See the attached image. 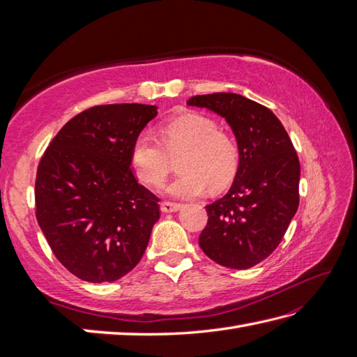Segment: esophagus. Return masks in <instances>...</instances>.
Listing matches in <instances>:
<instances>
[{"instance_id": "1", "label": "esophagus", "mask_w": 357, "mask_h": 357, "mask_svg": "<svg viewBox=\"0 0 357 357\" xmlns=\"http://www.w3.org/2000/svg\"><path fill=\"white\" fill-rule=\"evenodd\" d=\"M179 208H181V204L178 202H170V201L161 202V211H164V213H172V211H178Z\"/></svg>"}]
</instances>
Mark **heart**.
<instances>
[{
	"instance_id": "heart-1",
	"label": "heart",
	"mask_w": 357,
	"mask_h": 357,
	"mask_svg": "<svg viewBox=\"0 0 357 357\" xmlns=\"http://www.w3.org/2000/svg\"><path fill=\"white\" fill-rule=\"evenodd\" d=\"M179 158L181 172L165 185L174 198H193L207 190H221L236 174L239 149L218 124L199 113L178 115L159 127V139L150 133L136 136L130 164L136 176L147 185H159Z\"/></svg>"
}]
</instances>
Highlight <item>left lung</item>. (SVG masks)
I'll return each instance as SVG.
<instances>
[{
  "instance_id": "obj_1",
  "label": "left lung",
  "mask_w": 357,
  "mask_h": 357,
  "mask_svg": "<svg viewBox=\"0 0 357 357\" xmlns=\"http://www.w3.org/2000/svg\"><path fill=\"white\" fill-rule=\"evenodd\" d=\"M187 104L225 118L239 149L229 193L206 207L208 221L199 247L222 267H255L275 252L298 210V153L275 113L245 96L198 95Z\"/></svg>"
}]
</instances>
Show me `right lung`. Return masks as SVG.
<instances>
[{"instance_id":"right-lung-1","label":"right lung","mask_w":357,"mask_h":357,"mask_svg":"<svg viewBox=\"0 0 357 357\" xmlns=\"http://www.w3.org/2000/svg\"><path fill=\"white\" fill-rule=\"evenodd\" d=\"M156 115L155 105H95L58 132L38 165L36 221L82 280H118L146 252L159 199L136 181L130 150Z\"/></svg>"}]
</instances>
